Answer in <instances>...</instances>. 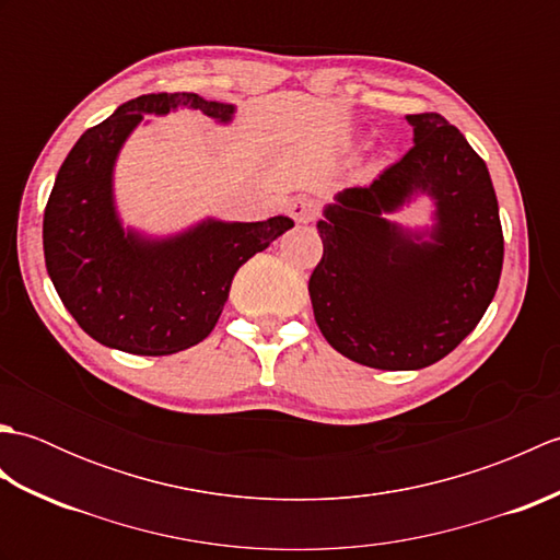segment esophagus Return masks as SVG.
<instances>
[{"label": "esophagus", "mask_w": 560, "mask_h": 560, "mask_svg": "<svg viewBox=\"0 0 560 560\" xmlns=\"http://www.w3.org/2000/svg\"><path fill=\"white\" fill-rule=\"evenodd\" d=\"M289 213L293 221L307 223V221H315V217L319 213V205L313 197H295L289 205Z\"/></svg>", "instance_id": "1"}]
</instances>
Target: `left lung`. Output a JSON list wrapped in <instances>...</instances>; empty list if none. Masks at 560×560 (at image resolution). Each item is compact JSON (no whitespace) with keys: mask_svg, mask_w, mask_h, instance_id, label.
Listing matches in <instances>:
<instances>
[{"mask_svg":"<svg viewBox=\"0 0 560 560\" xmlns=\"http://www.w3.org/2000/svg\"><path fill=\"white\" fill-rule=\"evenodd\" d=\"M407 122L413 147L325 209L317 223L323 259L307 281L329 347L380 371H419L457 349L491 305L503 269V229L483 159L443 115H407ZM419 188L439 207L433 244L382 219Z\"/></svg>","mask_w":560,"mask_h":560,"instance_id":"1","label":"left lung"}]
</instances>
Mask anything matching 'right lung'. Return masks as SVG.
Instances as JSON below:
<instances>
[{
  "label": "right lung",
  "mask_w": 560,
  "mask_h": 560,
  "mask_svg": "<svg viewBox=\"0 0 560 560\" xmlns=\"http://www.w3.org/2000/svg\"><path fill=\"white\" fill-rule=\"evenodd\" d=\"M192 108L229 122L233 105L197 93H147L86 129L57 173L43 217L45 267L77 325L103 347L171 355L217 327L235 271L293 229L289 217L205 221L171 241L122 231L113 207V163L144 113Z\"/></svg>",
  "instance_id": "right-lung-1"
}]
</instances>
